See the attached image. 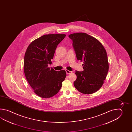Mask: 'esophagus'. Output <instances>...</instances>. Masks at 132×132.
<instances>
[{"instance_id":"esophagus-1","label":"esophagus","mask_w":132,"mask_h":132,"mask_svg":"<svg viewBox=\"0 0 132 132\" xmlns=\"http://www.w3.org/2000/svg\"><path fill=\"white\" fill-rule=\"evenodd\" d=\"M65 72H66V73L67 74H70V73H72V72H71V71L68 70H65Z\"/></svg>"}]
</instances>
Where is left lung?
Masks as SVG:
<instances>
[{
	"mask_svg": "<svg viewBox=\"0 0 132 132\" xmlns=\"http://www.w3.org/2000/svg\"><path fill=\"white\" fill-rule=\"evenodd\" d=\"M77 59L84 61L82 71H76L73 82L80 93L90 94L98 90L104 83L109 71L107 52L101 42L85 33L70 34Z\"/></svg>",
	"mask_w": 132,
	"mask_h": 132,
	"instance_id": "8db88e82",
	"label": "left lung"
}]
</instances>
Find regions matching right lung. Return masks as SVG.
<instances>
[{
	"label": "right lung",
	"instance_id": "1",
	"mask_svg": "<svg viewBox=\"0 0 132 132\" xmlns=\"http://www.w3.org/2000/svg\"><path fill=\"white\" fill-rule=\"evenodd\" d=\"M65 34H51L35 39L29 45L24 58V72L29 84L40 97L48 98L55 95L62 87L67 76L65 70L50 68L51 59L57 46Z\"/></svg>",
	"mask_w": 132,
	"mask_h": 132
}]
</instances>
